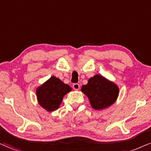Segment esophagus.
<instances>
[{
    "instance_id": "1",
    "label": "esophagus",
    "mask_w": 151,
    "mask_h": 151,
    "mask_svg": "<svg viewBox=\"0 0 151 151\" xmlns=\"http://www.w3.org/2000/svg\"><path fill=\"white\" fill-rule=\"evenodd\" d=\"M73 87L75 90H78L80 89V85L78 84V83H75V84L73 85Z\"/></svg>"
}]
</instances>
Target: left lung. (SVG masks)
I'll return each mask as SVG.
<instances>
[{"mask_svg": "<svg viewBox=\"0 0 151 151\" xmlns=\"http://www.w3.org/2000/svg\"><path fill=\"white\" fill-rule=\"evenodd\" d=\"M81 92L88 97L93 109L99 111L108 109L116 101L119 87L113 81L96 74L82 86Z\"/></svg>", "mask_w": 151, "mask_h": 151, "instance_id": "obj_1", "label": "left lung"}]
</instances>
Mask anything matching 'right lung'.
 <instances>
[{
	"label": "right lung",
	"instance_id": "obj_1",
	"mask_svg": "<svg viewBox=\"0 0 151 151\" xmlns=\"http://www.w3.org/2000/svg\"><path fill=\"white\" fill-rule=\"evenodd\" d=\"M71 90L69 85L65 84L58 78L52 76L36 88L37 101L42 109L52 112L59 109L64 96Z\"/></svg>",
	"mask_w": 151,
	"mask_h": 151
}]
</instances>
